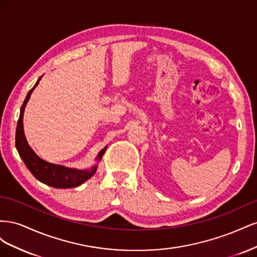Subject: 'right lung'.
Here are the masks:
<instances>
[{"label": "right lung", "instance_id": "right-lung-1", "mask_svg": "<svg viewBox=\"0 0 257 257\" xmlns=\"http://www.w3.org/2000/svg\"><path fill=\"white\" fill-rule=\"evenodd\" d=\"M42 77L38 78V80L34 84V87L29 91V93L26 96L25 102H23L20 108V115H19L17 130H16L17 151L20 155V158L22 159L23 163H25L26 166L31 172V174H32L38 181H41L45 184L57 189L76 188V186L81 185L83 182L87 181L88 179H90L93 175L95 174L97 169V164L88 169L69 168L63 165L52 164V163H49L38 157L32 148L29 146L27 138L25 136V131H23V112H25L26 105L29 102L31 94H32V92L37 87V84L42 79ZM106 149H107V146L104 148V149H102L98 152L96 157L97 163L102 160Z\"/></svg>", "mask_w": 257, "mask_h": 257}]
</instances>
